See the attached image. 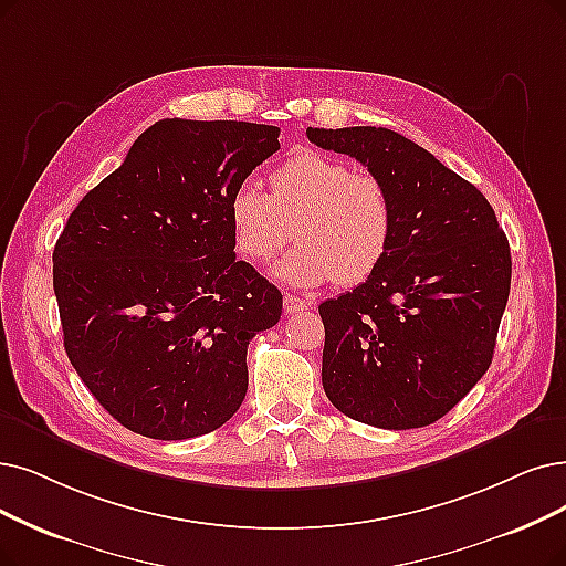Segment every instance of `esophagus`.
<instances>
[{"label":"esophagus","instance_id":"obj_1","mask_svg":"<svg viewBox=\"0 0 566 566\" xmlns=\"http://www.w3.org/2000/svg\"><path fill=\"white\" fill-rule=\"evenodd\" d=\"M283 306H285V313H290V315H300V313H304L311 304H308L304 297L285 295V297H283Z\"/></svg>","mask_w":566,"mask_h":566}]
</instances>
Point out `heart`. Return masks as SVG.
<instances>
[{
  "label": "heart",
  "instance_id": "b5f03b06",
  "mask_svg": "<svg viewBox=\"0 0 566 566\" xmlns=\"http://www.w3.org/2000/svg\"><path fill=\"white\" fill-rule=\"evenodd\" d=\"M271 195L243 180L230 197V224L237 253L264 264L297 241L276 269L297 287L357 285L386 260L395 232L392 201L378 178L357 174L336 157L304 150L292 155L269 178Z\"/></svg>",
  "mask_w": 566,
  "mask_h": 566
}]
</instances>
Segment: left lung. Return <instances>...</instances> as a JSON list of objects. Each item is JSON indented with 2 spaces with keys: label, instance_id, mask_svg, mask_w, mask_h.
<instances>
[{
  "label": "left lung",
  "instance_id": "1",
  "mask_svg": "<svg viewBox=\"0 0 566 566\" xmlns=\"http://www.w3.org/2000/svg\"><path fill=\"white\" fill-rule=\"evenodd\" d=\"M306 137L365 165L395 211L386 260L318 306L325 395L365 424H432L490 367L511 290L509 239L476 186L401 134L308 127Z\"/></svg>",
  "mask_w": 566,
  "mask_h": 566
}]
</instances>
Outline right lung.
Listing matches in <instances>:
<instances>
[{
	"instance_id": "add662e5",
	"label": "right lung",
	"mask_w": 566,
	"mask_h": 566,
	"mask_svg": "<svg viewBox=\"0 0 566 566\" xmlns=\"http://www.w3.org/2000/svg\"><path fill=\"white\" fill-rule=\"evenodd\" d=\"M281 129L167 118L90 190L53 251L64 350L104 409L180 441L228 422L248 390V342L283 295L237 260L230 197Z\"/></svg>"
}]
</instances>
